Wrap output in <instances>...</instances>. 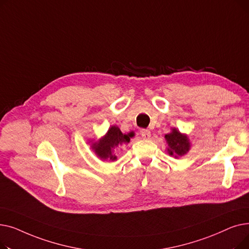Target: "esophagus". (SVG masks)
Masks as SVG:
<instances>
[{"label": "esophagus", "instance_id": "obj_1", "mask_svg": "<svg viewBox=\"0 0 249 249\" xmlns=\"http://www.w3.org/2000/svg\"><path fill=\"white\" fill-rule=\"evenodd\" d=\"M141 136L143 139H149L151 136V132L148 129H142L141 130Z\"/></svg>", "mask_w": 249, "mask_h": 249}]
</instances>
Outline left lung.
I'll list each match as a JSON object with an SVG mask.
<instances>
[{
	"label": "left lung",
	"mask_w": 249,
	"mask_h": 249,
	"mask_svg": "<svg viewBox=\"0 0 249 249\" xmlns=\"http://www.w3.org/2000/svg\"><path fill=\"white\" fill-rule=\"evenodd\" d=\"M166 141L167 153L178 159L184 156L191 149V141L187 134L181 133L178 129L172 128L171 132L164 135Z\"/></svg>",
	"instance_id": "obj_1"
}]
</instances>
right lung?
Masks as SVG:
<instances>
[{
	"label": "right lung",
	"mask_w": 249,
	"mask_h": 249,
	"mask_svg": "<svg viewBox=\"0 0 249 249\" xmlns=\"http://www.w3.org/2000/svg\"><path fill=\"white\" fill-rule=\"evenodd\" d=\"M134 137V132L122 133L120 128L113 125L104 136L98 140H89L90 143V148L95 152L98 158L105 161H114L117 160V156L114 153V150L122 144H127L130 142V139Z\"/></svg>",
	"instance_id": "add662e5"
}]
</instances>
